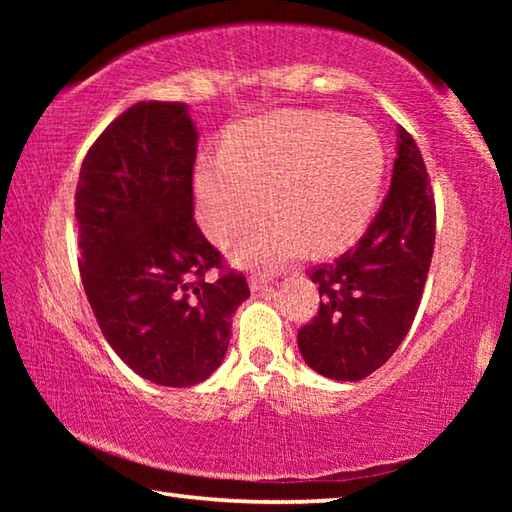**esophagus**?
I'll return each instance as SVG.
<instances>
[{
    "instance_id": "obj_1",
    "label": "esophagus",
    "mask_w": 512,
    "mask_h": 512,
    "mask_svg": "<svg viewBox=\"0 0 512 512\" xmlns=\"http://www.w3.org/2000/svg\"><path fill=\"white\" fill-rule=\"evenodd\" d=\"M266 284H268L266 275H259V273L250 275V289H253V291H264Z\"/></svg>"
}]
</instances>
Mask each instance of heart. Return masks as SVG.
Here are the masks:
<instances>
[{
    "instance_id": "b5f03b06",
    "label": "heart",
    "mask_w": 512,
    "mask_h": 512,
    "mask_svg": "<svg viewBox=\"0 0 512 512\" xmlns=\"http://www.w3.org/2000/svg\"><path fill=\"white\" fill-rule=\"evenodd\" d=\"M381 176L384 149L368 124L329 112H275L235 126L223 153L198 162V216L221 241L264 212L271 187L280 212L246 228L232 250L241 262L275 268L305 239L329 253L359 237Z\"/></svg>"
}]
</instances>
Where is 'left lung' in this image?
I'll use <instances>...</instances> for the list:
<instances>
[{
	"label": "left lung",
	"mask_w": 512,
	"mask_h": 512,
	"mask_svg": "<svg viewBox=\"0 0 512 512\" xmlns=\"http://www.w3.org/2000/svg\"><path fill=\"white\" fill-rule=\"evenodd\" d=\"M388 194L375 219L332 264L309 271L318 314L298 329L302 359L323 377L359 381L400 348L420 307L436 244V201L422 153L400 128Z\"/></svg>",
	"instance_id": "1"
}]
</instances>
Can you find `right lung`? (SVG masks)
<instances>
[{
  "label": "right lung",
  "mask_w": 512,
  "mask_h": 512,
  "mask_svg": "<svg viewBox=\"0 0 512 512\" xmlns=\"http://www.w3.org/2000/svg\"><path fill=\"white\" fill-rule=\"evenodd\" d=\"M196 140L185 103H135L90 146L74 203L103 336L137 375L171 388L221 366L232 314L250 296L196 225Z\"/></svg>",
  "instance_id": "obj_1"
}]
</instances>
